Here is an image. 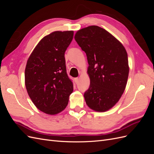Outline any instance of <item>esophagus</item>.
<instances>
[{"mask_svg":"<svg viewBox=\"0 0 154 154\" xmlns=\"http://www.w3.org/2000/svg\"><path fill=\"white\" fill-rule=\"evenodd\" d=\"M78 80H79V78H76L75 79H74V81H75L76 83H78Z\"/></svg>","mask_w":154,"mask_h":154,"instance_id":"obj_1","label":"esophagus"}]
</instances>
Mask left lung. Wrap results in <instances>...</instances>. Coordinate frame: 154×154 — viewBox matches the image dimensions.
<instances>
[{
    "label": "left lung",
    "instance_id": "1",
    "mask_svg": "<svg viewBox=\"0 0 154 154\" xmlns=\"http://www.w3.org/2000/svg\"><path fill=\"white\" fill-rule=\"evenodd\" d=\"M77 44L86 53L90 86L84 97L88 106L105 112L115 105L127 85L129 67L124 46L105 29L91 26L77 31Z\"/></svg>",
    "mask_w": 154,
    "mask_h": 154
}]
</instances>
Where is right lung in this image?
<instances>
[{
	"mask_svg": "<svg viewBox=\"0 0 154 154\" xmlns=\"http://www.w3.org/2000/svg\"><path fill=\"white\" fill-rule=\"evenodd\" d=\"M74 31H54L37 44L27 62L25 84L32 103L40 110L54 115L63 110L73 91L67 74L65 52Z\"/></svg>",
	"mask_w": 154,
	"mask_h": 154,
	"instance_id": "obj_1",
	"label": "right lung"
}]
</instances>
